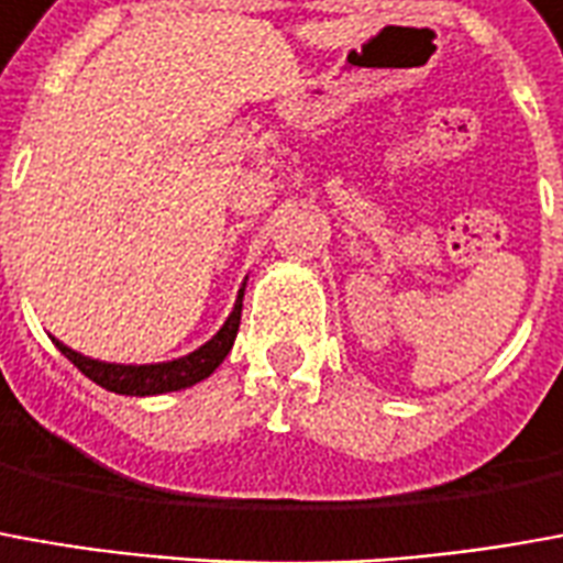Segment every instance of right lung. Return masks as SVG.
Segmentation results:
<instances>
[{"mask_svg":"<svg viewBox=\"0 0 563 563\" xmlns=\"http://www.w3.org/2000/svg\"><path fill=\"white\" fill-rule=\"evenodd\" d=\"M243 292H246V280L238 289V301L228 313V320L222 322V329L216 332L207 344H200L198 350H191L179 360H167V363H145V365H124V363H103V360H90L78 350L66 347L63 341L51 338L57 350L69 363L76 365L81 375H88L93 384H100L103 390L121 393V396H161V393L186 390L195 387L203 377H210L222 365L231 347H234V338L241 329V310H243Z\"/></svg>","mask_w":563,"mask_h":563,"instance_id":"right-lung-1","label":"right lung"}]
</instances>
